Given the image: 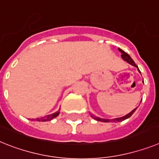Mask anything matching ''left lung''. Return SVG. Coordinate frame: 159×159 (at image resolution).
Instances as JSON below:
<instances>
[{
  "label": "left lung",
  "instance_id": "1",
  "mask_svg": "<svg viewBox=\"0 0 159 159\" xmlns=\"http://www.w3.org/2000/svg\"><path fill=\"white\" fill-rule=\"evenodd\" d=\"M118 50H119V51H120V52L121 53V57H122V59H124L125 61H126V62H127V63H129V64L132 65V66H136L137 68H138V71H139V72H140V70H139V69H138V66H137V65L135 64V63H134V61L132 59H131V57H130L129 55L128 54H127V53H125V51H122L121 49L118 48ZM140 73H141V72H140ZM137 108H134V110L131 111V112H130L129 113H128V114L125 115V116H121V117H118V118L111 119V120H109V119H101V118H100V117H97V116H93V115H92V116H93V118L95 119V120H98V121H102V122H112H112H120V121H122V120H125V119L129 118V117H130V116H132L133 114H134V112H135V111H136Z\"/></svg>",
  "mask_w": 159,
  "mask_h": 159
}]
</instances>
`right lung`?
Returning <instances> with one entry per match:
<instances>
[{"label": "right lung", "instance_id": "obj_1", "mask_svg": "<svg viewBox=\"0 0 159 159\" xmlns=\"http://www.w3.org/2000/svg\"><path fill=\"white\" fill-rule=\"evenodd\" d=\"M59 110L58 112H55V113H53V114L51 115H47V116H45L44 117H42V118H37L36 120L37 121H48V120H52L53 118H55L56 116H59Z\"/></svg>", "mask_w": 159, "mask_h": 159}]
</instances>
